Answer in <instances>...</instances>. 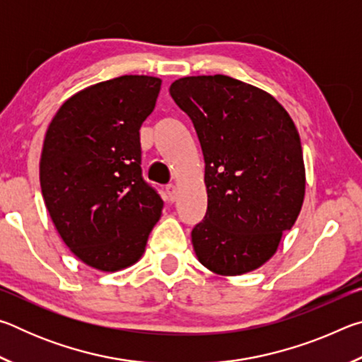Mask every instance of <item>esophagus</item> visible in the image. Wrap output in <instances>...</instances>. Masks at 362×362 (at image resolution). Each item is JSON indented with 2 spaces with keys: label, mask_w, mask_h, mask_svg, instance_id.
<instances>
[{
  "label": "esophagus",
  "mask_w": 362,
  "mask_h": 362,
  "mask_svg": "<svg viewBox=\"0 0 362 362\" xmlns=\"http://www.w3.org/2000/svg\"><path fill=\"white\" fill-rule=\"evenodd\" d=\"M166 194H168V198H169V201H174L177 199V188H175V185H173V183H170V185H168L166 187Z\"/></svg>",
  "instance_id": "34e87169"
}]
</instances>
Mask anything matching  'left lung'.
I'll list each match as a JSON object with an SVG mask.
<instances>
[{
    "label": "left lung",
    "mask_w": 362,
    "mask_h": 362,
    "mask_svg": "<svg viewBox=\"0 0 362 362\" xmlns=\"http://www.w3.org/2000/svg\"><path fill=\"white\" fill-rule=\"evenodd\" d=\"M204 155L207 211L194 225L198 260L223 276L262 267L302 209L305 166L283 105L240 79L187 76L170 84Z\"/></svg>",
    "instance_id": "left-lung-1"
}]
</instances>
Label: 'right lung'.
Wrapping results in <instances>:
<instances>
[{
  "label": "right lung",
  "mask_w": 362,
  "mask_h": 362,
  "mask_svg": "<svg viewBox=\"0 0 362 362\" xmlns=\"http://www.w3.org/2000/svg\"><path fill=\"white\" fill-rule=\"evenodd\" d=\"M161 79L124 75L71 95L47 127L40 161L42 198L79 260L118 272L145 252L163 199L142 177L140 126Z\"/></svg>",
  "instance_id": "1"
}]
</instances>
